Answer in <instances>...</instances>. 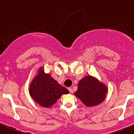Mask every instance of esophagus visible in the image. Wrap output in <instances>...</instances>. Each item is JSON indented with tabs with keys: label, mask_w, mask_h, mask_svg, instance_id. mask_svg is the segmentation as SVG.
Wrapping results in <instances>:
<instances>
[{
	"label": "esophagus",
	"mask_w": 134,
	"mask_h": 134,
	"mask_svg": "<svg viewBox=\"0 0 134 134\" xmlns=\"http://www.w3.org/2000/svg\"><path fill=\"white\" fill-rule=\"evenodd\" d=\"M68 90H69V91L70 92V93H72V92H73V91H72V89L71 88H69Z\"/></svg>",
	"instance_id": "esophagus-1"
}]
</instances>
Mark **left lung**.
I'll return each mask as SVG.
<instances>
[{"label": "left lung", "mask_w": 134, "mask_h": 134, "mask_svg": "<svg viewBox=\"0 0 134 134\" xmlns=\"http://www.w3.org/2000/svg\"><path fill=\"white\" fill-rule=\"evenodd\" d=\"M107 93L108 88L104 83L94 76L88 75L79 82L75 96L86 106L93 107L102 103Z\"/></svg>", "instance_id": "8db88e82"}]
</instances>
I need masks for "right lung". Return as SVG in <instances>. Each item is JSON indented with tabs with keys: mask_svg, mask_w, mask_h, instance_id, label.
<instances>
[{
	"mask_svg": "<svg viewBox=\"0 0 134 134\" xmlns=\"http://www.w3.org/2000/svg\"><path fill=\"white\" fill-rule=\"evenodd\" d=\"M29 90L32 99L37 104L46 108L54 105L63 94L69 93L50 73L44 72V67L38 69L37 75L30 83Z\"/></svg>",
	"mask_w": 134,
	"mask_h": 134,
	"instance_id": "add662e5",
	"label": "right lung"
}]
</instances>
